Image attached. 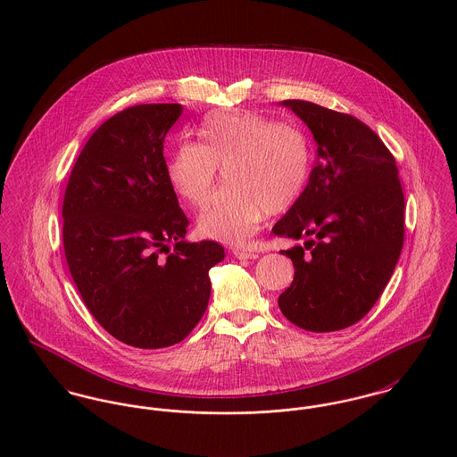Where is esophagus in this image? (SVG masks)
Returning <instances> with one entry per match:
<instances>
[{"mask_svg":"<svg viewBox=\"0 0 457 457\" xmlns=\"http://www.w3.org/2000/svg\"><path fill=\"white\" fill-rule=\"evenodd\" d=\"M234 257L239 261H255V259H259V253L248 252V250H234Z\"/></svg>","mask_w":457,"mask_h":457,"instance_id":"obj_1","label":"esophagus"}]
</instances>
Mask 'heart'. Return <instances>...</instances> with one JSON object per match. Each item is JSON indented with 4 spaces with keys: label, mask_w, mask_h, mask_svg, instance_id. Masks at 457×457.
I'll list each match as a JSON object with an SVG mask.
<instances>
[{
    "label": "heart",
    "mask_w": 457,
    "mask_h": 457,
    "mask_svg": "<svg viewBox=\"0 0 457 457\" xmlns=\"http://www.w3.org/2000/svg\"><path fill=\"white\" fill-rule=\"evenodd\" d=\"M200 140H181L169 162L176 194L200 207L214 190L223 167L228 181L198 216L204 236L246 245L263 216L287 211L306 188L312 172V144L299 127L278 123L252 111L209 114Z\"/></svg>",
    "instance_id": "1"
}]
</instances>
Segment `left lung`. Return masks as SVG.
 Wrapping results in <instances>:
<instances>
[{
    "label": "left lung",
    "mask_w": 457,
    "mask_h": 457,
    "mask_svg": "<svg viewBox=\"0 0 457 457\" xmlns=\"http://www.w3.org/2000/svg\"><path fill=\"white\" fill-rule=\"evenodd\" d=\"M313 133L319 162L308 187L272 227L279 237H308L281 250L294 281L281 313L312 332L357 324L391 279L404 243V195L395 158L355 116L304 100H285Z\"/></svg>",
    "instance_id": "1"
}]
</instances>
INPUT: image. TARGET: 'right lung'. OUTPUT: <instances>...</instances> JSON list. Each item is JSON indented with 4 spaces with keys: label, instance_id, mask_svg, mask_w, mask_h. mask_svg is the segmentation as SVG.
I'll use <instances>...</instances> for the list:
<instances>
[{
    "label": "right lung",
    "instance_id": "obj_1",
    "mask_svg": "<svg viewBox=\"0 0 457 457\" xmlns=\"http://www.w3.org/2000/svg\"><path fill=\"white\" fill-rule=\"evenodd\" d=\"M179 104L133 105L109 118L82 147L63 196V248L95 320L135 348L183 341L205 313L209 269L225 252L185 243L163 156ZM173 250H170V246Z\"/></svg>",
    "mask_w": 457,
    "mask_h": 457
}]
</instances>
